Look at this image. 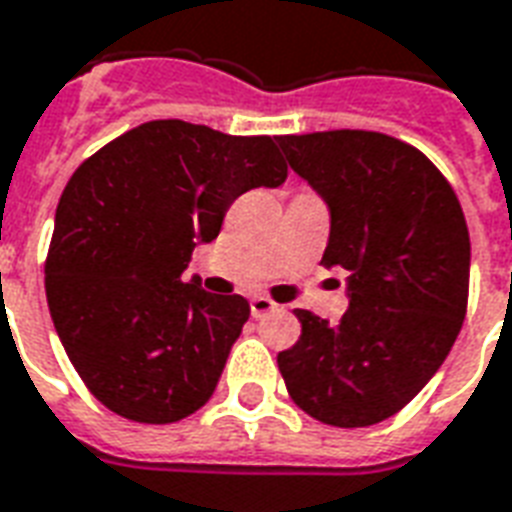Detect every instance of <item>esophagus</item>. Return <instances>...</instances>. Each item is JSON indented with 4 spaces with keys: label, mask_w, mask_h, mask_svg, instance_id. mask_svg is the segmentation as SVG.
Listing matches in <instances>:
<instances>
[{
    "label": "esophagus",
    "mask_w": 512,
    "mask_h": 512,
    "mask_svg": "<svg viewBox=\"0 0 512 512\" xmlns=\"http://www.w3.org/2000/svg\"><path fill=\"white\" fill-rule=\"evenodd\" d=\"M249 309H252V317H266V314L276 312V304L266 295H255L252 301H249Z\"/></svg>",
    "instance_id": "34e87169"
}]
</instances>
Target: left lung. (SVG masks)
I'll return each mask as SVG.
<instances>
[{
    "instance_id": "obj_1",
    "label": "left lung",
    "mask_w": 512,
    "mask_h": 512,
    "mask_svg": "<svg viewBox=\"0 0 512 512\" xmlns=\"http://www.w3.org/2000/svg\"><path fill=\"white\" fill-rule=\"evenodd\" d=\"M290 168L328 203L325 268L347 274L339 325L295 309L276 355L314 420L361 429L407 407L456 342L469 295V230L448 179L415 146L366 130L282 135Z\"/></svg>"
}]
</instances>
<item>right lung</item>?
<instances>
[{
  "mask_svg": "<svg viewBox=\"0 0 512 512\" xmlns=\"http://www.w3.org/2000/svg\"><path fill=\"white\" fill-rule=\"evenodd\" d=\"M285 179L276 138L179 119L146 121L75 170L56 206L45 295L94 399L135 423H176L211 399L249 304L181 274L238 195Z\"/></svg>",
  "mask_w": 512,
  "mask_h": 512,
  "instance_id": "obj_1",
  "label": "right lung"
}]
</instances>
